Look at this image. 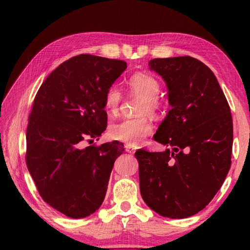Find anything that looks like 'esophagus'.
Wrapping results in <instances>:
<instances>
[{
    "mask_svg": "<svg viewBox=\"0 0 250 250\" xmlns=\"http://www.w3.org/2000/svg\"><path fill=\"white\" fill-rule=\"evenodd\" d=\"M125 151L129 152V153H134L135 150H137V147L133 146H131V145H125Z\"/></svg>",
    "mask_w": 250,
    "mask_h": 250,
    "instance_id": "1",
    "label": "esophagus"
}]
</instances>
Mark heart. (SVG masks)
I'll return each mask as SVG.
<instances>
[{"instance_id":"heart-1","label":"heart","mask_w":250,"mask_h":250,"mask_svg":"<svg viewBox=\"0 0 250 250\" xmlns=\"http://www.w3.org/2000/svg\"><path fill=\"white\" fill-rule=\"evenodd\" d=\"M130 92L142 97L139 112L145 115H156L162 109V101L159 98L161 86L154 76L146 73H135L126 82ZM122 96L119 88L110 86L104 92V105L110 113H115L119 108ZM153 131V125L146 116L125 118L113 122L109 126L110 137L115 140L124 141L129 145H139Z\"/></svg>"}]
</instances>
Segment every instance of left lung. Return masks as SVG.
I'll list each match as a JSON object with an SVG mask.
<instances>
[{
  "label": "left lung",
  "instance_id": "obj_1",
  "mask_svg": "<svg viewBox=\"0 0 250 250\" xmlns=\"http://www.w3.org/2000/svg\"><path fill=\"white\" fill-rule=\"evenodd\" d=\"M149 66L166 80L172 105L153 139L173 150L135 152L140 192L162 216L189 217L209 204L230 168V108L214 73L198 59L154 58Z\"/></svg>",
  "mask_w": 250,
  "mask_h": 250
}]
</instances>
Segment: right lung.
<instances>
[{"label":"right lung","mask_w":250,"mask_h":250,"mask_svg":"<svg viewBox=\"0 0 250 250\" xmlns=\"http://www.w3.org/2000/svg\"><path fill=\"white\" fill-rule=\"evenodd\" d=\"M126 62L82 54L59 65L42 83L26 130L25 161L40 195L71 218L90 215L103 204L124 143L83 147L107 128L105 90Z\"/></svg>","instance_id":"obj_1"}]
</instances>
